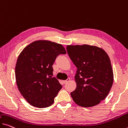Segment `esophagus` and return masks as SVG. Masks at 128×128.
Instances as JSON below:
<instances>
[{"instance_id": "34e87169", "label": "esophagus", "mask_w": 128, "mask_h": 128, "mask_svg": "<svg viewBox=\"0 0 128 128\" xmlns=\"http://www.w3.org/2000/svg\"><path fill=\"white\" fill-rule=\"evenodd\" d=\"M70 80V78H68V79H67L66 80H64V84H66L67 83H68V82Z\"/></svg>"}]
</instances>
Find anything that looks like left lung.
Wrapping results in <instances>:
<instances>
[{"label": "left lung", "mask_w": 128, "mask_h": 128, "mask_svg": "<svg viewBox=\"0 0 128 128\" xmlns=\"http://www.w3.org/2000/svg\"><path fill=\"white\" fill-rule=\"evenodd\" d=\"M68 56L77 68L76 90L70 93L76 104L92 107L107 97L113 84L110 60L101 48L89 44L68 45Z\"/></svg>", "instance_id": "8db88e82"}]
</instances>
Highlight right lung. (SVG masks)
<instances>
[{"instance_id":"right-lung-1","label":"right lung","mask_w":128,"mask_h":128,"mask_svg":"<svg viewBox=\"0 0 128 128\" xmlns=\"http://www.w3.org/2000/svg\"><path fill=\"white\" fill-rule=\"evenodd\" d=\"M65 54L61 44L38 40L22 51L15 66L18 88L33 106L44 108L54 103L62 86L53 76L52 64L58 55Z\"/></svg>"}]
</instances>
